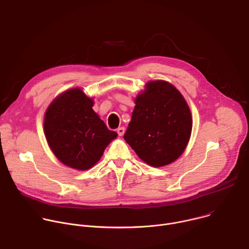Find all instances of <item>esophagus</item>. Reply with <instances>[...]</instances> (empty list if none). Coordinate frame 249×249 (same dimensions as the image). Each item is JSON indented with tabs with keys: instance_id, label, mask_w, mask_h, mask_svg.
<instances>
[{
	"instance_id": "obj_1",
	"label": "esophagus",
	"mask_w": 249,
	"mask_h": 249,
	"mask_svg": "<svg viewBox=\"0 0 249 249\" xmlns=\"http://www.w3.org/2000/svg\"><path fill=\"white\" fill-rule=\"evenodd\" d=\"M117 132H118V134H119L120 136H123L124 133V127H119V128L117 129Z\"/></svg>"
}]
</instances>
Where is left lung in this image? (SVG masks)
<instances>
[{
	"label": "left lung",
	"instance_id": "left-lung-1",
	"mask_svg": "<svg viewBox=\"0 0 249 249\" xmlns=\"http://www.w3.org/2000/svg\"><path fill=\"white\" fill-rule=\"evenodd\" d=\"M131 121L124 135L136 155L149 166L164 167L185 150L191 130L190 109L170 82L152 80L134 100Z\"/></svg>",
	"mask_w": 249,
	"mask_h": 249
}]
</instances>
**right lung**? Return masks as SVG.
<instances>
[{"mask_svg": "<svg viewBox=\"0 0 249 249\" xmlns=\"http://www.w3.org/2000/svg\"><path fill=\"white\" fill-rule=\"evenodd\" d=\"M93 98L80 88L69 89L51 102L44 116V133L54 155L64 165L86 171L101 159L117 138L92 109Z\"/></svg>", "mask_w": 249, "mask_h": 249, "instance_id": "right-lung-1", "label": "right lung"}]
</instances>
